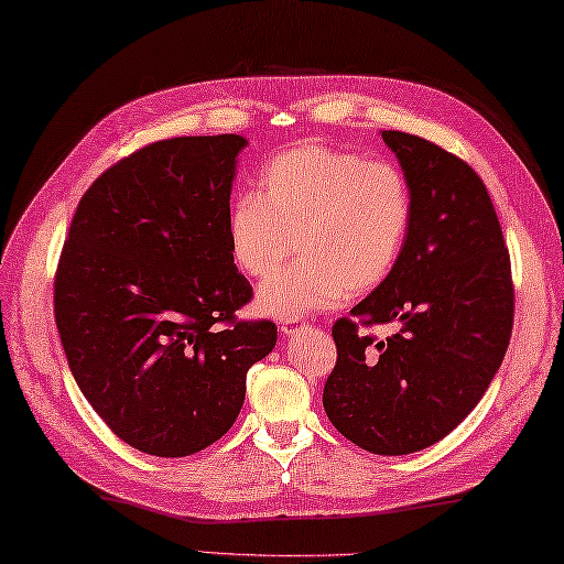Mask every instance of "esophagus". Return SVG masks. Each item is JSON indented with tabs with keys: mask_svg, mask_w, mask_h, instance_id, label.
I'll return each instance as SVG.
<instances>
[{
	"mask_svg": "<svg viewBox=\"0 0 564 564\" xmlns=\"http://www.w3.org/2000/svg\"><path fill=\"white\" fill-rule=\"evenodd\" d=\"M301 329H305V319H289V322H281V334L283 337H293Z\"/></svg>",
	"mask_w": 564,
	"mask_h": 564,
	"instance_id": "1",
	"label": "esophagus"
}]
</instances>
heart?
Segmentation results:
<instances>
[{"label": "heart", "instance_id": "obj_1", "mask_svg": "<svg viewBox=\"0 0 564 564\" xmlns=\"http://www.w3.org/2000/svg\"><path fill=\"white\" fill-rule=\"evenodd\" d=\"M412 223L414 196L400 166L307 142L263 164L259 194L232 200L227 242L249 279H269L297 245L303 259L254 301L259 315L289 322L386 283Z\"/></svg>", "mask_w": 564, "mask_h": 564}]
</instances>
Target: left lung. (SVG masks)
Instances as JSON below:
<instances>
[{"mask_svg":"<svg viewBox=\"0 0 564 564\" xmlns=\"http://www.w3.org/2000/svg\"><path fill=\"white\" fill-rule=\"evenodd\" d=\"M412 186L400 267L332 329L322 404L341 436L406 455L448 436L482 400L513 325L509 251L482 178L434 142L382 130ZM398 324L386 340L357 325Z\"/></svg>","mask_w":564,"mask_h":564,"instance_id":"obj_1","label":"left lung"}]
</instances>
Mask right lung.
<instances>
[{"mask_svg":"<svg viewBox=\"0 0 564 564\" xmlns=\"http://www.w3.org/2000/svg\"><path fill=\"white\" fill-rule=\"evenodd\" d=\"M242 135L160 140L82 196L55 275L72 376L118 438L160 458L230 431L247 370L275 346L269 319L237 322L251 285L227 242Z\"/></svg>","mask_w":564,"mask_h":564,"instance_id":"add662e5","label":"right lung"}]
</instances>
